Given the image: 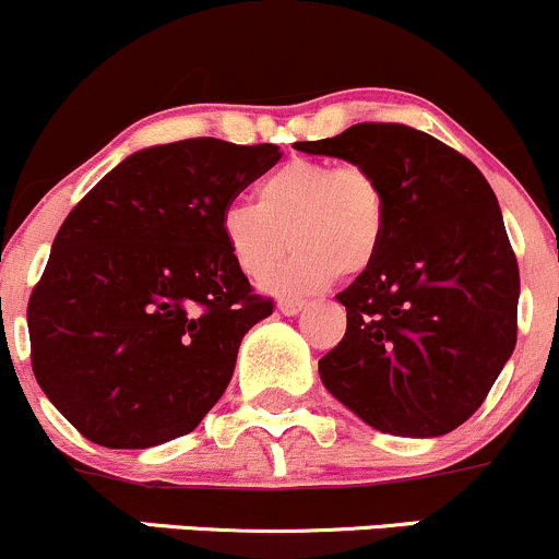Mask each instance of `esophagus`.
Instances as JSON below:
<instances>
[{
	"label": "esophagus",
	"instance_id": "esophagus-1",
	"mask_svg": "<svg viewBox=\"0 0 559 559\" xmlns=\"http://www.w3.org/2000/svg\"><path fill=\"white\" fill-rule=\"evenodd\" d=\"M302 308H305L302 299H281L278 302V310L284 312V316H297Z\"/></svg>",
	"mask_w": 559,
	"mask_h": 559
}]
</instances>
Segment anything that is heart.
I'll return each instance as SVG.
<instances>
[{
	"mask_svg": "<svg viewBox=\"0 0 559 559\" xmlns=\"http://www.w3.org/2000/svg\"><path fill=\"white\" fill-rule=\"evenodd\" d=\"M257 204L233 201L219 217V233L233 265L275 294L326 289L336 275L371 267L388 233V201L377 177L360 164L292 158L267 171L254 188Z\"/></svg>",
	"mask_w": 559,
	"mask_h": 559,
	"instance_id": "heart-1",
	"label": "heart"
}]
</instances>
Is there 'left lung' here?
Segmentation results:
<instances>
[{"label": "left lung", "instance_id": "obj_1", "mask_svg": "<svg viewBox=\"0 0 559 559\" xmlns=\"http://www.w3.org/2000/svg\"><path fill=\"white\" fill-rule=\"evenodd\" d=\"M371 171L388 233L369 270L336 294L347 331L321 382L379 432L438 438L483 406L518 342L520 270L483 171L406 124H355L294 143Z\"/></svg>", "mask_w": 559, "mask_h": 559}]
</instances>
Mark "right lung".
<instances>
[{
    "mask_svg": "<svg viewBox=\"0 0 559 559\" xmlns=\"http://www.w3.org/2000/svg\"><path fill=\"white\" fill-rule=\"evenodd\" d=\"M278 158L273 143L153 145L60 225L28 299L31 366L92 443H167L223 397L243 334L273 302L233 265L219 217Z\"/></svg>",
    "mask_w": 559,
    "mask_h": 559,
    "instance_id": "right-lung-1",
    "label": "right lung"
}]
</instances>
